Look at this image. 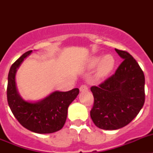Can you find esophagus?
I'll return each instance as SVG.
<instances>
[{"mask_svg":"<svg viewBox=\"0 0 153 153\" xmlns=\"http://www.w3.org/2000/svg\"><path fill=\"white\" fill-rule=\"evenodd\" d=\"M79 90H80V92L87 91V90H88V86H86V84L81 85L80 87H79Z\"/></svg>","mask_w":153,"mask_h":153,"instance_id":"34e87169","label":"esophagus"}]
</instances>
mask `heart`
Instances as JSON below:
<instances>
[{
	"instance_id": "heart-1",
	"label": "heart",
	"mask_w": 153,
	"mask_h": 153,
	"mask_svg": "<svg viewBox=\"0 0 153 153\" xmlns=\"http://www.w3.org/2000/svg\"><path fill=\"white\" fill-rule=\"evenodd\" d=\"M99 63L97 70V75L99 78H104L109 75L113 70L115 65V60L112 55H106L102 58L101 56H95L90 59L89 67L90 68L97 67Z\"/></svg>"
}]
</instances>
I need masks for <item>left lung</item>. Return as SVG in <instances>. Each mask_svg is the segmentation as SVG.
Segmentation results:
<instances>
[{
  "label": "left lung",
  "instance_id": "obj_1",
  "mask_svg": "<svg viewBox=\"0 0 153 153\" xmlns=\"http://www.w3.org/2000/svg\"><path fill=\"white\" fill-rule=\"evenodd\" d=\"M115 51L123 61L114 74L90 88L94 97L90 117L98 128L106 130L128 125L145 102V76L140 65L126 51Z\"/></svg>",
  "mask_w": 153,
  "mask_h": 153
}]
</instances>
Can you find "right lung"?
Here are the masks:
<instances>
[{
  "label": "right lung",
  "instance_id": "right-lung-1",
  "mask_svg": "<svg viewBox=\"0 0 153 153\" xmlns=\"http://www.w3.org/2000/svg\"><path fill=\"white\" fill-rule=\"evenodd\" d=\"M32 51L24 53L10 67L8 74V105L18 121L24 128L36 133L46 134L60 130L64 126L70 104L79 94V89L67 92L55 91L36 102L24 100L16 87L15 75L17 68Z\"/></svg>",
  "mask_w": 153,
  "mask_h": 153
}]
</instances>
